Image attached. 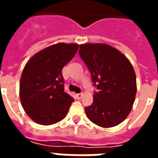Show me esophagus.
<instances>
[{
    "label": "esophagus",
    "mask_w": 158,
    "mask_h": 158,
    "mask_svg": "<svg viewBox=\"0 0 158 158\" xmlns=\"http://www.w3.org/2000/svg\"><path fill=\"white\" fill-rule=\"evenodd\" d=\"M83 95H84V94H76V96H77V98H79V99H80L82 98V97H83Z\"/></svg>",
    "instance_id": "34e87169"
}]
</instances>
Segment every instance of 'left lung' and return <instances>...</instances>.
Here are the masks:
<instances>
[{
    "label": "left lung",
    "instance_id": "obj_1",
    "mask_svg": "<svg viewBox=\"0 0 158 158\" xmlns=\"http://www.w3.org/2000/svg\"><path fill=\"white\" fill-rule=\"evenodd\" d=\"M79 53L98 89L93 104L85 108L87 116L101 127L118 125L129 115L135 100L133 65L120 51L105 43L81 44Z\"/></svg>",
    "mask_w": 158,
    "mask_h": 158
}]
</instances>
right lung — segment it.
I'll return each mask as SVG.
<instances>
[{
	"instance_id": "1",
	"label": "right lung",
	"mask_w": 158,
	"mask_h": 158,
	"mask_svg": "<svg viewBox=\"0 0 158 158\" xmlns=\"http://www.w3.org/2000/svg\"><path fill=\"white\" fill-rule=\"evenodd\" d=\"M79 45L60 43L31 57L23 68L19 98L27 115L39 125L63 120L74 102L64 92L62 69L76 54Z\"/></svg>"
}]
</instances>
